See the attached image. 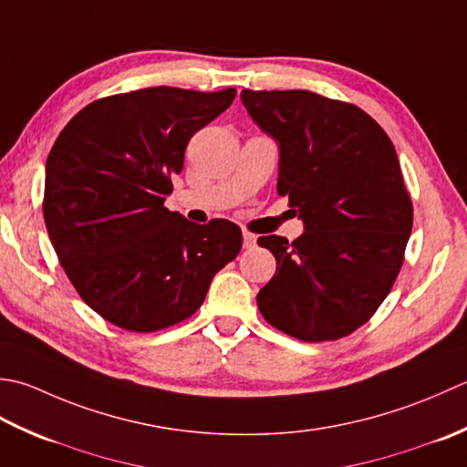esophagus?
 Returning a JSON list of instances; mask_svg holds the SVG:
<instances>
[{"instance_id":"esophagus-1","label":"esophagus","mask_w":467,"mask_h":467,"mask_svg":"<svg viewBox=\"0 0 467 467\" xmlns=\"http://www.w3.org/2000/svg\"><path fill=\"white\" fill-rule=\"evenodd\" d=\"M255 240H258V237H255L254 234L244 232V247H245V250H250V247H254Z\"/></svg>"}]
</instances>
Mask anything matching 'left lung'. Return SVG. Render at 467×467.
Returning a JSON list of instances; mask_svg holds the SVG:
<instances>
[{
	"label": "left lung",
	"instance_id": "8db88e82",
	"mask_svg": "<svg viewBox=\"0 0 467 467\" xmlns=\"http://www.w3.org/2000/svg\"><path fill=\"white\" fill-rule=\"evenodd\" d=\"M242 102L278 142V193L304 223L292 244L258 240L275 258L262 317L298 340L347 337L391 292L413 227L393 142L365 110L317 92L242 90Z\"/></svg>",
	"mask_w": 467,
	"mask_h": 467
}]
</instances>
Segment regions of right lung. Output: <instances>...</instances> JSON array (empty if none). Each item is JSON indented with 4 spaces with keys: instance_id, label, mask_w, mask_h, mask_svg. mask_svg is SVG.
Listing matches in <instances>:
<instances>
[{
    "instance_id": "add662e5",
    "label": "right lung",
    "mask_w": 467,
    "mask_h": 467,
    "mask_svg": "<svg viewBox=\"0 0 467 467\" xmlns=\"http://www.w3.org/2000/svg\"><path fill=\"white\" fill-rule=\"evenodd\" d=\"M235 88H142L90 102L46 161L44 222L72 286L104 320L155 332L195 314L242 250L227 220L187 222L163 205L187 142Z\"/></svg>"
}]
</instances>
